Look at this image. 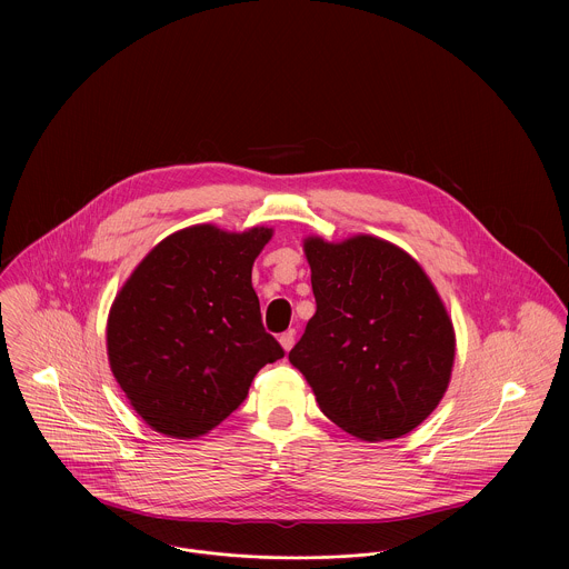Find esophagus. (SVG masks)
I'll list each match as a JSON object with an SVG mask.
<instances>
[{
    "label": "esophagus",
    "instance_id": "esophagus-1",
    "mask_svg": "<svg viewBox=\"0 0 569 569\" xmlns=\"http://www.w3.org/2000/svg\"><path fill=\"white\" fill-rule=\"evenodd\" d=\"M278 341H280V346L284 348V352H289V350L293 348V343H296V332H293V330H287V332L280 335Z\"/></svg>",
    "mask_w": 569,
    "mask_h": 569
}]
</instances>
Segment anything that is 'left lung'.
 Wrapping results in <instances>:
<instances>
[{
  "instance_id": "8db88e82",
  "label": "left lung",
  "mask_w": 569,
  "mask_h": 569,
  "mask_svg": "<svg viewBox=\"0 0 569 569\" xmlns=\"http://www.w3.org/2000/svg\"><path fill=\"white\" fill-rule=\"evenodd\" d=\"M305 253L318 311L289 361L343 431L406 436L451 381L456 330L442 298L416 258L372 234L307 237Z\"/></svg>"
}]
</instances>
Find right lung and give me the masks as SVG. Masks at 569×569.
I'll use <instances>...</instances> for the list:
<instances>
[{
    "mask_svg": "<svg viewBox=\"0 0 569 569\" xmlns=\"http://www.w3.org/2000/svg\"><path fill=\"white\" fill-rule=\"evenodd\" d=\"M273 230L183 228L156 244L107 318L111 372L158 433L192 440L223 422L258 370L284 357L264 332L251 267Z\"/></svg>",
    "mask_w": 569,
    "mask_h": 569,
    "instance_id": "1",
    "label": "right lung"
}]
</instances>
